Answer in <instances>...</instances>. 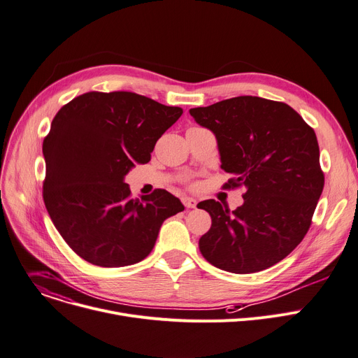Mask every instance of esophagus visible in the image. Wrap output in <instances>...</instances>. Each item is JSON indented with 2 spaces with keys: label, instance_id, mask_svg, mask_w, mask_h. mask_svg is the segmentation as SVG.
<instances>
[{
  "label": "esophagus",
  "instance_id": "1",
  "mask_svg": "<svg viewBox=\"0 0 358 358\" xmlns=\"http://www.w3.org/2000/svg\"><path fill=\"white\" fill-rule=\"evenodd\" d=\"M182 204H184L187 208H196V206H197V201H196L194 199L184 197V199H182Z\"/></svg>",
  "mask_w": 358,
  "mask_h": 358
}]
</instances>
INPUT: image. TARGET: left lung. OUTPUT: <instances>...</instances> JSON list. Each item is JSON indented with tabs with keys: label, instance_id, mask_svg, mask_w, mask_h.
<instances>
[{
	"label": "left lung",
	"instance_id": "obj_1",
	"mask_svg": "<svg viewBox=\"0 0 358 358\" xmlns=\"http://www.w3.org/2000/svg\"><path fill=\"white\" fill-rule=\"evenodd\" d=\"M217 139L224 188L245 187L243 206L206 200L211 227L199 241L204 259L231 273H255L287 257L311 226L324 188L314 129L289 105L237 96L189 109ZM197 206V207H199Z\"/></svg>",
	"mask_w": 358,
	"mask_h": 358
}]
</instances>
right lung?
<instances>
[{
  "instance_id": "right-lung-1",
  "label": "right lung",
  "mask_w": 358,
  "mask_h": 358,
  "mask_svg": "<svg viewBox=\"0 0 358 358\" xmlns=\"http://www.w3.org/2000/svg\"><path fill=\"white\" fill-rule=\"evenodd\" d=\"M132 92H87L66 103L43 141V199L64 242L92 265L119 268L145 259L165 219L184 210L162 188L131 197L124 177L147 164L181 116Z\"/></svg>"
}]
</instances>
